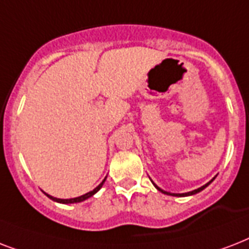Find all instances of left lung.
<instances>
[{
    "instance_id": "8db88e82",
    "label": "left lung",
    "mask_w": 249,
    "mask_h": 249,
    "mask_svg": "<svg viewBox=\"0 0 249 249\" xmlns=\"http://www.w3.org/2000/svg\"><path fill=\"white\" fill-rule=\"evenodd\" d=\"M214 178L216 177H213L212 179H211V181L208 182V183H205L204 186H201V187H199V189H196V190H193V191H189V193H183V194H173V193H168V191H165V190H163V189H160L159 186L156 185V183H154V182H152V183H154V186H155L156 189L159 190V191H161V193L163 194H166V195H172V196H191V195H195V194H197V193H200V191H203V190L205 189V187H207V186L208 185H211V183H212L213 181H214Z\"/></svg>"
}]
</instances>
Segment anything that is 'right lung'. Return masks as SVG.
I'll return each instance as SVG.
<instances>
[{
	"instance_id": "right-lung-1",
	"label": "right lung",
	"mask_w": 249,
	"mask_h": 249,
	"mask_svg": "<svg viewBox=\"0 0 249 249\" xmlns=\"http://www.w3.org/2000/svg\"><path fill=\"white\" fill-rule=\"evenodd\" d=\"M106 178H107V177H106ZM106 178H105V179H103V181L101 182V183H99V185L97 186V187H95V189L91 190V191H89V193L84 194V195H81V196L72 197V199H58V197L52 196V195H49V194H46V193H45V195H46V196H48L49 199H52V200L56 201V203H62V204H73V203H80V201H84V200H86V199H89V197H91L94 195V194H97L98 191L101 190L102 186H103V183H105Z\"/></svg>"
}]
</instances>
